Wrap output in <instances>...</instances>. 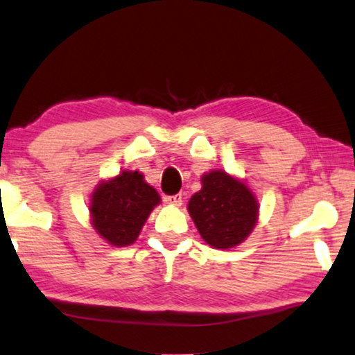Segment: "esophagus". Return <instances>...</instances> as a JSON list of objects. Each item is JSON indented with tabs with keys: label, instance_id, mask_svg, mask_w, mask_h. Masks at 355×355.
I'll list each match as a JSON object with an SVG mask.
<instances>
[{
	"label": "esophagus",
	"instance_id": "34e87169",
	"mask_svg": "<svg viewBox=\"0 0 355 355\" xmlns=\"http://www.w3.org/2000/svg\"><path fill=\"white\" fill-rule=\"evenodd\" d=\"M166 201H167L168 204H172V206L180 207V206H182V204H183V194L178 193V194H173V196H167Z\"/></svg>",
	"mask_w": 355,
	"mask_h": 355
}]
</instances>
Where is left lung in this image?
<instances>
[{
	"instance_id": "left-lung-1",
	"label": "left lung",
	"mask_w": 355,
	"mask_h": 355,
	"mask_svg": "<svg viewBox=\"0 0 355 355\" xmlns=\"http://www.w3.org/2000/svg\"><path fill=\"white\" fill-rule=\"evenodd\" d=\"M202 188L188 201L201 238L216 249L241 244L259 222V201L244 180L212 168L201 177Z\"/></svg>"
}]
</instances>
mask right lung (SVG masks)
Listing matches in <instances>:
<instances>
[{
  "mask_svg": "<svg viewBox=\"0 0 355 355\" xmlns=\"http://www.w3.org/2000/svg\"><path fill=\"white\" fill-rule=\"evenodd\" d=\"M161 196L138 171H121L101 180L89 194V220L94 232L116 248L137 241Z\"/></svg>",
  "mask_w": 355,
  "mask_h": 355,
  "instance_id": "obj_1",
  "label": "right lung"
}]
</instances>
